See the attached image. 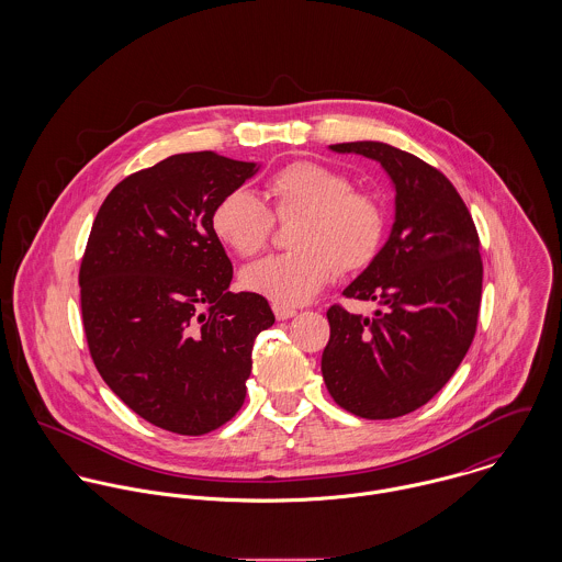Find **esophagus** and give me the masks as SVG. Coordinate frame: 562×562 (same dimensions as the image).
Instances as JSON below:
<instances>
[{
    "mask_svg": "<svg viewBox=\"0 0 562 562\" xmlns=\"http://www.w3.org/2000/svg\"><path fill=\"white\" fill-rule=\"evenodd\" d=\"M272 312H274V316H277V321H290V318H294L296 316V310H292V307H285V305H272Z\"/></svg>",
    "mask_w": 562,
    "mask_h": 562,
    "instance_id": "1",
    "label": "esophagus"
}]
</instances>
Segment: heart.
Returning <instances> with one entry per match:
<instances>
[{"instance_id": "1", "label": "heart", "mask_w": 562, "mask_h": 562, "mask_svg": "<svg viewBox=\"0 0 562 562\" xmlns=\"http://www.w3.org/2000/svg\"><path fill=\"white\" fill-rule=\"evenodd\" d=\"M279 221L301 216L294 250L268 255L241 270V285L277 305L314 299L337 274L372 263L385 236V214L374 196L359 192L341 170L296 160L277 168L263 183ZM248 190L227 192L212 212L216 238L241 257L257 255L272 236L274 217Z\"/></svg>"}]
</instances>
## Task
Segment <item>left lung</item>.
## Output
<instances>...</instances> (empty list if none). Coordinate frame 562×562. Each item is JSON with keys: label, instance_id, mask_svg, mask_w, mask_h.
Masks as SVG:
<instances>
[{"label": "left lung", "instance_id": "8db88e82", "mask_svg": "<svg viewBox=\"0 0 562 562\" xmlns=\"http://www.w3.org/2000/svg\"><path fill=\"white\" fill-rule=\"evenodd\" d=\"M381 161L396 186V221L372 263L344 290L376 301L372 318L333 305L322 376L341 408L366 419L401 417L457 372L479 326L481 240L450 179L385 143L330 145Z\"/></svg>", "mask_w": 562, "mask_h": 562}]
</instances>
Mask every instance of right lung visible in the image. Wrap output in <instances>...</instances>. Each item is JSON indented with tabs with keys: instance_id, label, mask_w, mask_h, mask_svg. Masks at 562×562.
<instances>
[{
	"instance_id": "obj_1",
	"label": "right lung",
	"mask_w": 562,
	"mask_h": 562,
	"mask_svg": "<svg viewBox=\"0 0 562 562\" xmlns=\"http://www.w3.org/2000/svg\"><path fill=\"white\" fill-rule=\"evenodd\" d=\"M252 161L177 154L112 188L80 266L90 357L143 419L205 435L244 404L268 301L229 292L234 266L212 229L216 203L255 175Z\"/></svg>"
}]
</instances>
